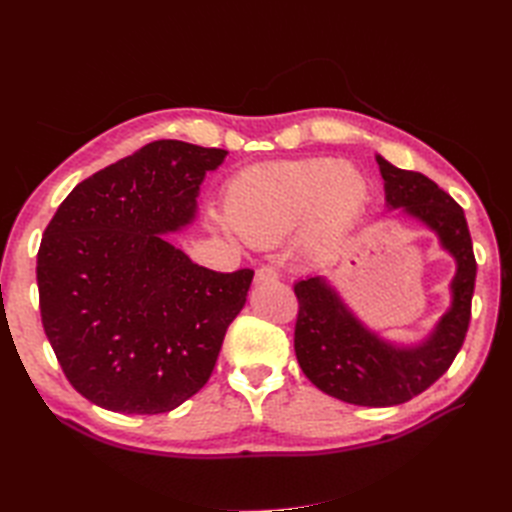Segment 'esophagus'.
I'll return each mask as SVG.
<instances>
[{
  "instance_id": "obj_1",
  "label": "esophagus",
  "mask_w": 512,
  "mask_h": 512,
  "mask_svg": "<svg viewBox=\"0 0 512 512\" xmlns=\"http://www.w3.org/2000/svg\"><path fill=\"white\" fill-rule=\"evenodd\" d=\"M277 277H280V271H277L275 267L267 265V267H260L254 275V282L256 284H265V282H275Z\"/></svg>"
}]
</instances>
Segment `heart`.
Listing matches in <instances>:
<instances>
[{"instance_id": "obj_1", "label": "heart", "mask_w": 512, "mask_h": 512, "mask_svg": "<svg viewBox=\"0 0 512 512\" xmlns=\"http://www.w3.org/2000/svg\"><path fill=\"white\" fill-rule=\"evenodd\" d=\"M369 196L359 168L333 158H305L252 166L230 181V226L254 245H267L301 224L307 237L331 239L363 211Z\"/></svg>"}]
</instances>
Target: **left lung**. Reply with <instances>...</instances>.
Returning <instances> with one entry per match:
<instances>
[{
    "label": "left lung",
    "mask_w": 512,
    "mask_h": 512,
    "mask_svg": "<svg viewBox=\"0 0 512 512\" xmlns=\"http://www.w3.org/2000/svg\"><path fill=\"white\" fill-rule=\"evenodd\" d=\"M376 160L386 205L404 207L412 218L427 224L457 260L451 309L423 344L393 346L356 320L324 277H307L294 284L299 299L294 352L303 374L322 393L354 406L384 408L421 395L455 361L472 316L476 258L463 209L438 183L380 156Z\"/></svg>",
    "instance_id": "left-lung-1"
}]
</instances>
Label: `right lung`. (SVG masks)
<instances>
[{"instance_id":"1","label":"right lung","mask_w":512,"mask_h":512,"mask_svg":"<svg viewBox=\"0 0 512 512\" xmlns=\"http://www.w3.org/2000/svg\"><path fill=\"white\" fill-rule=\"evenodd\" d=\"M226 153L153 141L81 181L46 226L42 327L91 404L162 414L211 378L254 271L198 267L164 235L194 220L200 183Z\"/></svg>"}]
</instances>
